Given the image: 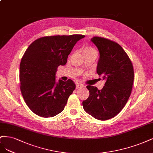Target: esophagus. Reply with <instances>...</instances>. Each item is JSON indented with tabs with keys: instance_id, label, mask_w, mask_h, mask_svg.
Here are the masks:
<instances>
[{
	"instance_id": "34e87169",
	"label": "esophagus",
	"mask_w": 153,
	"mask_h": 153,
	"mask_svg": "<svg viewBox=\"0 0 153 153\" xmlns=\"http://www.w3.org/2000/svg\"><path fill=\"white\" fill-rule=\"evenodd\" d=\"M84 87V85L81 83H76V88H81Z\"/></svg>"
}]
</instances>
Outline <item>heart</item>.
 <instances>
[{
	"label": "heart",
	"instance_id": "1",
	"mask_svg": "<svg viewBox=\"0 0 153 153\" xmlns=\"http://www.w3.org/2000/svg\"><path fill=\"white\" fill-rule=\"evenodd\" d=\"M93 51H96L94 49L91 48V47H86L83 50V53H90V52H93Z\"/></svg>",
	"mask_w": 153,
	"mask_h": 153
}]
</instances>
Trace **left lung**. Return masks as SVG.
I'll list each match as a JSON object with an SVG mask.
<instances>
[{"label":"left lung","instance_id":"8db88e82","mask_svg":"<svg viewBox=\"0 0 153 153\" xmlns=\"http://www.w3.org/2000/svg\"><path fill=\"white\" fill-rule=\"evenodd\" d=\"M91 41L100 53L97 72L105 83L100 90L87 86L90 95L82 101V106L88 114L104 121L119 114L126 105L134 83V67L120 44L100 37H93Z\"/></svg>","mask_w":153,"mask_h":153}]
</instances>
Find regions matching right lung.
I'll return each mask as SVG.
<instances>
[{
    "label": "right lung",
    "mask_w": 153,
    "mask_h": 153,
    "mask_svg": "<svg viewBox=\"0 0 153 153\" xmlns=\"http://www.w3.org/2000/svg\"><path fill=\"white\" fill-rule=\"evenodd\" d=\"M83 35L54 36L39 38L28 46L19 65L20 90L27 106L36 114L53 117L66 105L76 85L71 79L56 82L59 65H65L68 56Z\"/></svg>",
    "instance_id": "right-lung-1"
}]
</instances>
